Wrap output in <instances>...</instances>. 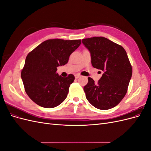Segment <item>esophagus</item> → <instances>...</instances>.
<instances>
[{
	"label": "esophagus",
	"mask_w": 151,
	"mask_h": 151,
	"mask_svg": "<svg viewBox=\"0 0 151 151\" xmlns=\"http://www.w3.org/2000/svg\"><path fill=\"white\" fill-rule=\"evenodd\" d=\"M75 78L76 79H78V78H79V77H81V76L79 75V74H75Z\"/></svg>",
	"instance_id": "34e87169"
}]
</instances>
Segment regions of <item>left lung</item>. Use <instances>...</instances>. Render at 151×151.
<instances>
[{"instance_id":"1","label":"left lung","mask_w":151,"mask_h":151,"mask_svg":"<svg viewBox=\"0 0 151 151\" xmlns=\"http://www.w3.org/2000/svg\"><path fill=\"white\" fill-rule=\"evenodd\" d=\"M89 50L93 67L103 71L98 83L88 77L84 91L88 101L99 109L116 106L125 96L132 75L127 52L121 45L102 36L82 40Z\"/></svg>"}]
</instances>
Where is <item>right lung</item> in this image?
I'll use <instances>...</instances> for the list:
<instances>
[{
  "label": "right lung",
  "mask_w": 151,
  "mask_h": 151,
  "mask_svg": "<svg viewBox=\"0 0 151 151\" xmlns=\"http://www.w3.org/2000/svg\"><path fill=\"white\" fill-rule=\"evenodd\" d=\"M81 43V40L50 39L28 54L21 79L32 101L47 108L56 107L64 101L75 77L59 76L56 72L57 67L67 63L70 54Z\"/></svg>",
  "instance_id": "obj_1"
}]
</instances>
